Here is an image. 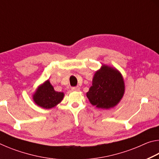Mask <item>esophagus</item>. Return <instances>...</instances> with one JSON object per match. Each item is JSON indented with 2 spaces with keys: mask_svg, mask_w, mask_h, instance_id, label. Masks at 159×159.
Masks as SVG:
<instances>
[{
  "mask_svg": "<svg viewBox=\"0 0 159 159\" xmlns=\"http://www.w3.org/2000/svg\"><path fill=\"white\" fill-rule=\"evenodd\" d=\"M71 90L73 91H79L80 90V88L79 86H74V87L71 88Z\"/></svg>",
  "mask_w": 159,
  "mask_h": 159,
  "instance_id": "obj_1",
  "label": "esophagus"
}]
</instances>
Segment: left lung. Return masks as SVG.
I'll list each match as a JSON object with an SVG mask.
<instances>
[{
    "label": "left lung",
    "mask_w": 159,
    "mask_h": 159,
    "mask_svg": "<svg viewBox=\"0 0 159 159\" xmlns=\"http://www.w3.org/2000/svg\"><path fill=\"white\" fill-rule=\"evenodd\" d=\"M123 77L118 71L104 65L95 73L87 98L98 108L109 109L120 102L124 94Z\"/></svg>",
    "instance_id": "obj_1"
}]
</instances>
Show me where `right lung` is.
Masks as SVG:
<instances>
[{"mask_svg":"<svg viewBox=\"0 0 159 159\" xmlns=\"http://www.w3.org/2000/svg\"><path fill=\"white\" fill-rule=\"evenodd\" d=\"M64 93L56 92L49 80L39 86L34 95V100L37 105L44 109L55 107L62 100Z\"/></svg>","mask_w":159,"mask_h":159,"instance_id":"right-lung-1","label":"right lung"}]
</instances>
